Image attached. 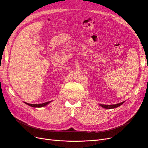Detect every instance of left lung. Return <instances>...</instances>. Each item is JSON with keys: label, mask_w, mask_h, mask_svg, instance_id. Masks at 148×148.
I'll return each instance as SVG.
<instances>
[{"label": "left lung", "mask_w": 148, "mask_h": 148, "mask_svg": "<svg viewBox=\"0 0 148 148\" xmlns=\"http://www.w3.org/2000/svg\"><path fill=\"white\" fill-rule=\"evenodd\" d=\"M125 102V101L119 103V104H113V105H105V104H99L100 106H101L103 108H105L106 109H114L116 108V107H118L119 106H121L122 104Z\"/></svg>", "instance_id": "left-lung-1"}]
</instances>
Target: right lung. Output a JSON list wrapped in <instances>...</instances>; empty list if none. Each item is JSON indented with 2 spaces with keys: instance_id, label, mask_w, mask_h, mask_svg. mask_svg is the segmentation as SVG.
<instances>
[{
  "instance_id": "obj_1",
  "label": "right lung",
  "mask_w": 148,
  "mask_h": 148,
  "mask_svg": "<svg viewBox=\"0 0 148 148\" xmlns=\"http://www.w3.org/2000/svg\"><path fill=\"white\" fill-rule=\"evenodd\" d=\"M51 101H48V102H44V103H42V104H28V103H26V102H25V104H26L27 105L31 106V107H44L47 106L48 104H49Z\"/></svg>"
}]
</instances>
